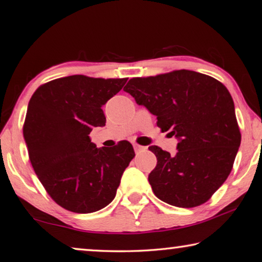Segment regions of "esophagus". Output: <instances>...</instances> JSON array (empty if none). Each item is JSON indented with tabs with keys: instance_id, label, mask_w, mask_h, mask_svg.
<instances>
[{
	"instance_id": "obj_1",
	"label": "esophagus",
	"mask_w": 262,
	"mask_h": 262,
	"mask_svg": "<svg viewBox=\"0 0 262 262\" xmlns=\"http://www.w3.org/2000/svg\"><path fill=\"white\" fill-rule=\"evenodd\" d=\"M134 150L136 152H139V151H142V150H145V147H143V145H140V144H134Z\"/></svg>"
}]
</instances>
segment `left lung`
I'll return each instance as SVG.
<instances>
[{
	"label": "left lung",
	"mask_w": 262,
	"mask_h": 262,
	"mask_svg": "<svg viewBox=\"0 0 262 262\" xmlns=\"http://www.w3.org/2000/svg\"><path fill=\"white\" fill-rule=\"evenodd\" d=\"M123 90L178 140L174 156L149 147L157 157L148 178L155 195L180 208L209 200L231 172L242 140L228 89L208 75L181 69L132 78Z\"/></svg>",
	"instance_id": "1"
}]
</instances>
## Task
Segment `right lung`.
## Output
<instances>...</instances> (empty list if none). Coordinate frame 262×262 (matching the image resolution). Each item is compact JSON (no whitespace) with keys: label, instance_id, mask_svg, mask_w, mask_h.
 <instances>
[{"label":"right lung","instance_id":"right-lung-1","mask_svg":"<svg viewBox=\"0 0 262 262\" xmlns=\"http://www.w3.org/2000/svg\"><path fill=\"white\" fill-rule=\"evenodd\" d=\"M126 82L73 75L43 84L31 97L23 128L30 161L47 193L64 209L89 214L115 198L134 149L128 141L97 148L89 135L94 127L105 126L101 107Z\"/></svg>","mask_w":262,"mask_h":262}]
</instances>
